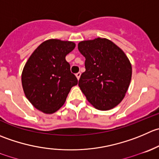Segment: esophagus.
<instances>
[{"mask_svg": "<svg viewBox=\"0 0 159 159\" xmlns=\"http://www.w3.org/2000/svg\"><path fill=\"white\" fill-rule=\"evenodd\" d=\"M76 77H77V78H78V80H79V78H80V77H81V72H78V73H77L76 75Z\"/></svg>", "mask_w": 159, "mask_h": 159, "instance_id": "obj_1", "label": "esophagus"}]
</instances>
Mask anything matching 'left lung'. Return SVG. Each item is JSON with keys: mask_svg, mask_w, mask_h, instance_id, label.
<instances>
[{"mask_svg": "<svg viewBox=\"0 0 159 159\" xmlns=\"http://www.w3.org/2000/svg\"><path fill=\"white\" fill-rule=\"evenodd\" d=\"M85 57V71L78 85L97 109L109 110L124 98L130 85L132 67L120 48L107 39L97 38L78 43Z\"/></svg>", "mask_w": 159, "mask_h": 159, "instance_id": "left-lung-1", "label": "left lung"}]
</instances>
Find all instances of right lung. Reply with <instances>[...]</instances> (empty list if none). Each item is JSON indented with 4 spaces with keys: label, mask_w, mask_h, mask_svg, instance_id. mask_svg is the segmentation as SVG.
<instances>
[{
    "label": "right lung",
    "mask_w": 159,
    "mask_h": 159,
    "mask_svg": "<svg viewBox=\"0 0 159 159\" xmlns=\"http://www.w3.org/2000/svg\"><path fill=\"white\" fill-rule=\"evenodd\" d=\"M69 41L49 39L35 49L25 65L21 83L25 95L39 110L53 113L65 102L78 79L65 57L75 49Z\"/></svg>",
    "instance_id": "add662e5"
}]
</instances>
